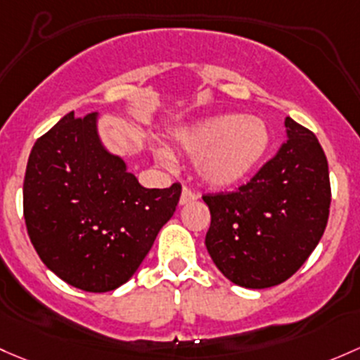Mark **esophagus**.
Instances as JSON below:
<instances>
[{
  "instance_id": "obj_1",
  "label": "esophagus",
  "mask_w": 360,
  "mask_h": 360,
  "mask_svg": "<svg viewBox=\"0 0 360 360\" xmlns=\"http://www.w3.org/2000/svg\"><path fill=\"white\" fill-rule=\"evenodd\" d=\"M196 198H198V195H196L195 191H191L190 188H183V193H181L179 203H181V205H186V203L195 202Z\"/></svg>"
}]
</instances>
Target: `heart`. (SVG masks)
Segmentation results:
<instances>
[{
  "mask_svg": "<svg viewBox=\"0 0 360 360\" xmlns=\"http://www.w3.org/2000/svg\"><path fill=\"white\" fill-rule=\"evenodd\" d=\"M183 153L198 155L196 172L210 186L228 188L247 179L269 148V131L257 117L221 113L198 120L174 134ZM165 158V155H162Z\"/></svg>",
  "mask_w": 360,
  "mask_h": 360,
  "instance_id": "b5f03b06",
  "label": "heart"
}]
</instances>
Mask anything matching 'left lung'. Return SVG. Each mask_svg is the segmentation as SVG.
I'll use <instances>...</instances> for the list:
<instances>
[{
    "label": "left lung",
    "mask_w": 360,
    "mask_h": 360,
    "mask_svg": "<svg viewBox=\"0 0 360 360\" xmlns=\"http://www.w3.org/2000/svg\"><path fill=\"white\" fill-rule=\"evenodd\" d=\"M286 139L247 184L203 195L205 245L217 269L245 288L291 278L319 243L330 217L328 160L312 131L286 117Z\"/></svg>",
    "instance_id": "obj_1"
}]
</instances>
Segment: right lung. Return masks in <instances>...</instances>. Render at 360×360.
I'll return each mask as SVG.
<instances>
[{
    "label": "right lung",
    "instance_id": "add662e5",
    "mask_svg": "<svg viewBox=\"0 0 360 360\" xmlns=\"http://www.w3.org/2000/svg\"><path fill=\"white\" fill-rule=\"evenodd\" d=\"M179 196V183L143 188L100 143L96 113L70 112L34 143L24 217L48 269L75 288L103 293L138 271Z\"/></svg>",
    "mask_w": 360,
    "mask_h": 360
}]
</instances>
